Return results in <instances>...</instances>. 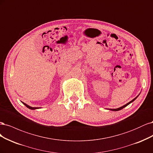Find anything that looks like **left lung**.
Segmentation results:
<instances>
[{"label":"left lung","instance_id":"left-lung-1","mask_svg":"<svg viewBox=\"0 0 153 153\" xmlns=\"http://www.w3.org/2000/svg\"><path fill=\"white\" fill-rule=\"evenodd\" d=\"M138 96H139V95H138ZM138 96L137 97H136L135 98H134V99H133L131 101H130V102H129L128 103H126V104H125V105H123V106H122V107H119V108H117V109H110L109 110H111V111H120V110H121L122 109H123V108H124V107H126L127 105H128L129 104H130V103H131V102H134L135 99H136V98L138 97Z\"/></svg>","mask_w":153,"mask_h":153}]
</instances>
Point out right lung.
<instances>
[{"instance_id": "obj_1", "label": "right lung", "mask_w": 153, "mask_h": 153, "mask_svg": "<svg viewBox=\"0 0 153 153\" xmlns=\"http://www.w3.org/2000/svg\"><path fill=\"white\" fill-rule=\"evenodd\" d=\"M23 104L25 105L27 108H28V109H32V110H34V109H39V107H30V106H29V105H28L27 104H26V103H23V102H22Z\"/></svg>"}]
</instances>
